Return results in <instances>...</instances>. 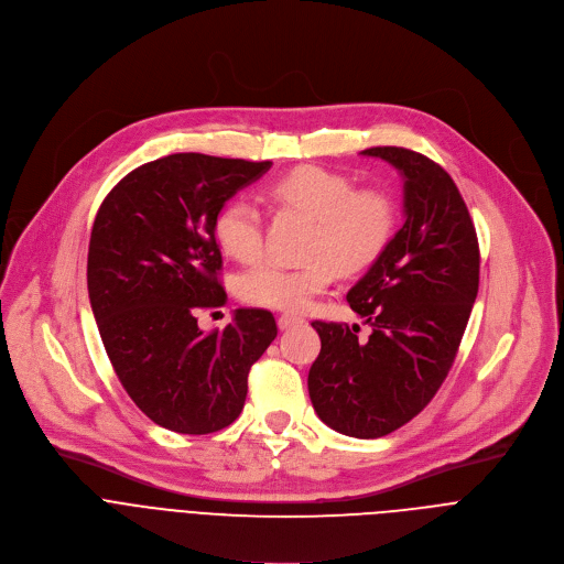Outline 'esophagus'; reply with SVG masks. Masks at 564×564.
Masks as SVG:
<instances>
[{"label": "esophagus", "mask_w": 564, "mask_h": 564, "mask_svg": "<svg viewBox=\"0 0 564 564\" xmlns=\"http://www.w3.org/2000/svg\"><path fill=\"white\" fill-rule=\"evenodd\" d=\"M303 324V316H296V314H281L279 316V328L281 330H288L292 326H301Z\"/></svg>", "instance_id": "34e87169"}]
</instances>
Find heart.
<instances>
[{
  "mask_svg": "<svg viewBox=\"0 0 564 564\" xmlns=\"http://www.w3.org/2000/svg\"><path fill=\"white\" fill-rule=\"evenodd\" d=\"M270 194L312 220L305 240L307 263L288 268L259 263L236 279L238 296L272 310H303L328 290L337 270L355 274L372 265L394 227L392 196L381 187H355L352 178L316 165H301L279 176ZM214 238L223 254L257 261L263 254V223L248 198L227 200L214 218Z\"/></svg>",
  "mask_w": 564,
  "mask_h": 564,
  "instance_id": "1",
  "label": "heart"
}]
</instances>
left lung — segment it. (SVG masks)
I'll list each match as a JSON object with an SVG mask.
<instances>
[{
    "label": "left lung",
    "instance_id": "left-lung-1",
    "mask_svg": "<svg viewBox=\"0 0 564 564\" xmlns=\"http://www.w3.org/2000/svg\"><path fill=\"white\" fill-rule=\"evenodd\" d=\"M361 153L404 178V225L348 292L370 337L312 321L321 352L307 390L321 422L375 440L420 415L444 383L477 296L479 248L457 185L431 158L404 147Z\"/></svg>",
    "mask_w": 564,
    "mask_h": 564
}]
</instances>
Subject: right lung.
Instances as JSON below:
<instances>
[{
	"label": "right lung",
	"mask_w": 564,
	"mask_h": 564,
	"mask_svg": "<svg viewBox=\"0 0 564 564\" xmlns=\"http://www.w3.org/2000/svg\"><path fill=\"white\" fill-rule=\"evenodd\" d=\"M270 167L172 153L127 174L94 220L87 285L105 350L133 404L167 431L229 426L243 411L252 364L276 337L268 310L240 307L214 333L196 318L227 301L214 218Z\"/></svg>",
	"instance_id": "right-lung-1"
}]
</instances>
